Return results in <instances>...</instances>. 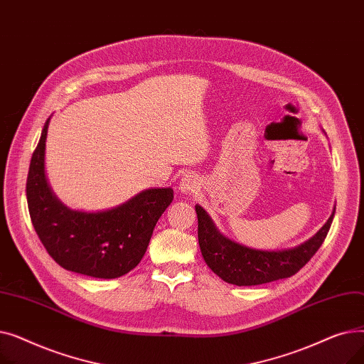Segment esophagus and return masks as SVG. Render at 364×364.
I'll use <instances>...</instances> for the list:
<instances>
[{"instance_id": "1", "label": "esophagus", "mask_w": 364, "mask_h": 364, "mask_svg": "<svg viewBox=\"0 0 364 364\" xmlns=\"http://www.w3.org/2000/svg\"><path fill=\"white\" fill-rule=\"evenodd\" d=\"M199 180L195 176H184L178 184V190L183 195H192L199 190Z\"/></svg>"}]
</instances>
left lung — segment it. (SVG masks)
I'll return each mask as SVG.
<instances>
[{"instance_id": "obj_1", "label": "left lung", "mask_w": 364, "mask_h": 364, "mask_svg": "<svg viewBox=\"0 0 364 364\" xmlns=\"http://www.w3.org/2000/svg\"><path fill=\"white\" fill-rule=\"evenodd\" d=\"M323 134L326 136L324 131ZM335 206L328 221L314 236L288 250L269 251L255 250L224 236L205 209L196 205L202 257L218 277L236 286H254L291 277L311 259L326 239L333 221Z\"/></svg>"}]
</instances>
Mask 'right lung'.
Returning a JSON list of instances; mask_svg holds the SVG:
<instances>
[{
    "instance_id": "1",
    "label": "right lung",
    "mask_w": 364,
    "mask_h": 364,
    "mask_svg": "<svg viewBox=\"0 0 364 364\" xmlns=\"http://www.w3.org/2000/svg\"><path fill=\"white\" fill-rule=\"evenodd\" d=\"M47 119L28 172L26 199L35 232L63 269L97 279H117L141 261L155 225L174 199L171 187L146 188L103 211L66 206L53 192L46 172Z\"/></svg>"
}]
</instances>
